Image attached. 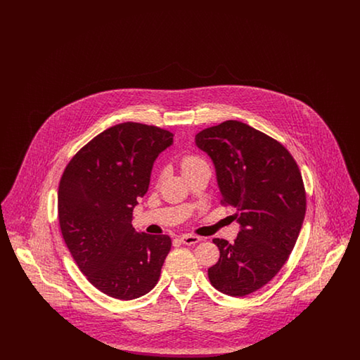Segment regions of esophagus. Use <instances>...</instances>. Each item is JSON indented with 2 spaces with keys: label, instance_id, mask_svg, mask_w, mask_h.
I'll return each mask as SVG.
<instances>
[{
  "label": "esophagus",
  "instance_id": "34e87169",
  "mask_svg": "<svg viewBox=\"0 0 360 360\" xmlns=\"http://www.w3.org/2000/svg\"><path fill=\"white\" fill-rule=\"evenodd\" d=\"M179 240L184 244H186V245H193V244L200 243L201 238L200 236H194V235H182V236H179Z\"/></svg>",
  "mask_w": 360,
  "mask_h": 360
}]
</instances>
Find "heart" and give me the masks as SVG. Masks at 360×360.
Returning a JSON list of instances; mask_svg holds the SVG:
<instances>
[{"mask_svg": "<svg viewBox=\"0 0 360 360\" xmlns=\"http://www.w3.org/2000/svg\"><path fill=\"white\" fill-rule=\"evenodd\" d=\"M204 163V160L197 156V155H185L182 159H181V166H182V170L184 172H188L191 169H194L195 166Z\"/></svg>", "mask_w": 360, "mask_h": 360, "instance_id": "1", "label": "heart"}]
</instances>
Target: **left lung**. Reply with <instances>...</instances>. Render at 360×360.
Here are the masks:
<instances>
[{"label": "left lung", "instance_id": "obj_1", "mask_svg": "<svg viewBox=\"0 0 360 360\" xmlns=\"http://www.w3.org/2000/svg\"><path fill=\"white\" fill-rule=\"evenodd\" d=\"M213 160L224 205L233 206V243L213 239L219 262L207 270L213 288L244 297L269 283L289 259L307 212L302 175L290 153L241 121H224L195 135Z\"/></svg>", "mask_w": 360, "mask_h": 360}]
</instances>
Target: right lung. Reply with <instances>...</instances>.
Returning <instances> with one entry per match:
<instances>
[{
    "label": "right lung",
    "instance_id": "right-lung-1",
    "mask_svg": "<svg viewBox=\"0 0 360 360\" xmlns=\"http://www.w3.org/2000/svg\"><path fill=\"white\" fill-rule=\"evenodd\" d=\"M172 144L166 129L117 124L74 155L60 178L62 236L87 281L109 297L135 300L159 281L172 239L136 232L132 212L148 190L155 159Z\"/></svg>",
    "mask_w": 360,
    "mask_h": 360
}]
</instances>
